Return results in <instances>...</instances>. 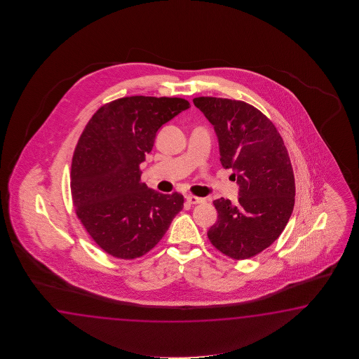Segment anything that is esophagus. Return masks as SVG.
<instances>
[{"instance_id":"1","label":"esophagus","mask_w":359,"mask_h":359,"mask_svg":"<svg viewBox=\"0 0 359 359\" xmlns=\"http://www.w3.org/2000/svg\"><path fill=\"white\" fill-rule=\"evenodd\" d=\"M186 200L192 204V205H195V204H201V203H204L205 201V198H198V196H194V195H187L186 196Z\"/></svg>"}]
</instances>
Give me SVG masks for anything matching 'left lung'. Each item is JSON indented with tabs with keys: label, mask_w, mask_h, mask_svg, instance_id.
Instances as JSON below:
<instances>
[{
	"label": "left lung",
	"mask_w": 359,
	"mask_h": 359,
	"mask_svg": "<svg viewBox=\"0 0 359 359\" xmlns=\"http://www.w3.org/2000/svg\"><path fill=\"white\" fill-rule=\"evenodd\" d=\"M195 107L212 123L222 165L232 169L238 198L214 200L218 219L210 243L233 259L263 252L281 235L294 209L295 182L290 158L273 123L236 100L196 97Z\"/></svg>",
	"instance_id": "left-lung-1"
}]
</instances>
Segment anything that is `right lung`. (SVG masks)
Segmentation results:
<instances>
[{
    "instance_id": "right-lung-1",
    "label": "right lung",
    "mask_w": 359,
    "mask_h": 359,
    "mask_svg": "<svg viewBox=\"0 0 359 359\" xmlns=\"http://www.w3.org/2000/svg\"><path fill=\"white\" fill-rule=\"evenodd\" d=\"M190 107L178 97H123L100 107L72 161L76 215L101 249L121 259L150 252L183 208V196L150 190L140 164L161 126Z\"/></svg>"
}]
</instances>
